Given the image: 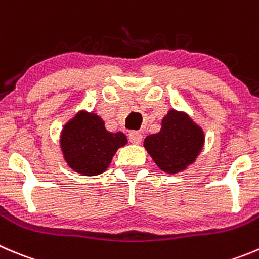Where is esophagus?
Wrapping results in <instances>:
<instances>
[{"instance_id": "1", "label": "esophagus", "mask_w": 259, "mask_h": 259, "mask_svg": "<svg viewBox=\"0 0 259 259\" xmlns=\"http://www.w3.org/2000/svg\"><path fill=\"white\" fill-rule=\"evenodd\" d=\"M143 139V135L138 132H130L129 133V141L132 142L133 144H139Z\"/></svg>"}]
</instances>
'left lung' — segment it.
I'll use <instances>...</instances> for the list:
<instances>
[{"mask_svg": "<svg viewBox=\"0 0 259 259\" xmlns=\"http://www.w3.org/2000/svg\"><path fill=\"white\" fill-rule=\"evenodd\" d=\"M204 143V133L185 112L170 110L157 134L144 139V148L156 165L167 174H178L192 165Z\"/></svg>", "mask_w": 259, "mask_h": 259, "instance_id": "obj_1", "label": "left lung"}]
</instances>
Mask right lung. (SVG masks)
<instances>
[{"label": "right lung", "instance_id": "add662e5", "mask_svg": "<svg viewBox=\"0 0 259 259\" xmlns=\"http://www.w3.org/2000/svg\"><path fill=\"white\" fill-rule=\"evenodd\" d=\"M126 143L124 133L107 132L102 118L87 111L78 112L65 125L60 139L69 167L84 176L105 172L116 151Z\"/></svg>", "mask_w": 259, "mask_h": 259}]
</instances>
